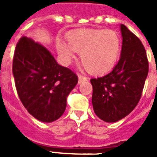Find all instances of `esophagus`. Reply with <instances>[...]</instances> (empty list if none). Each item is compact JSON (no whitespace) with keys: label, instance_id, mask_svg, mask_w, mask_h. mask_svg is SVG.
Listing matches in <instances>:
<instances>
[{"label":"esophagus","instance_id":"34e87169","mask_svg":"<svg viewBox=\"0 0 157 157\" xmlns=\"http://www.w3.org/2000/svg\"><path fill=\"white\" fill-rule=\"evenodd\" d=\"M87 77H86V76H83L82 75H78V83H82V82H85V81H87Z\"/></svg>","mask_w":157,"mask_h":157}]
</instances>
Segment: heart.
Segmentation results:
<instances>
[{
	"mask_svg": "<svg viewBox=\"0 0 157 157\" xmlns=\"http://www.w3.org/2000/svg\"><path fill=\"white\" fill-rule=\"evenodd\" d=\"M69 44L57 39L56 48L62 59L69 63L76 52L85 68L93 74H103L113 68L120 52V39L113 30L91 29L68 36Z\"/></svg>",
	"mask_w": 157,
	"mask_h": 157,
	"instance_id": "1",
	"label": "heart"
}]
</instances>
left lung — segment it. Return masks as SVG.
<instances>
[{
    "instance_id": "1",
    "label": "left lung",
    "mask_w": 157,
    "mask_h": 157,
    "mask_svg": "<svg viewBox=\"0 0 157 157\" xmlns=\"http://www.w3.org/2000/svg\"><path fill=\"white\" fill-rule=\"evenodd\" d=\"M120 29L123 41L118 64L104 76L91 79L93 110L108 123L118 121L134 110L141 98L149 71L141 41L124 24Z\"/></svg>"
}]
</instances>
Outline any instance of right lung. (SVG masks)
<instances>
[{"label": "right lung", "mask_w": 157, "mask_h": 157, "mask_svg": "<svg viewBox=\"0 0 157 157\" xmlns=\"http://www.w3.org/2000/svg\"><path fill=\"white\" fill-rule=\"evenodd\" d=\"M12 73L17 92L28 112L44 123L60 118L78 77L59 65L44 45L22 37L16 46Z\"/></svg>", "instance_id": "1"}]
</instances>
